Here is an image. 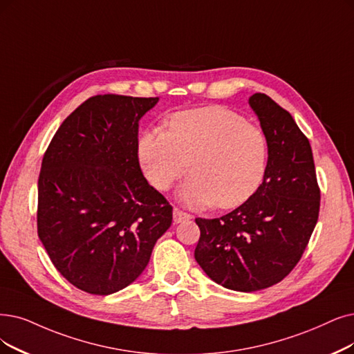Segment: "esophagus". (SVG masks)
Here are the masks:
<instances>
[{"instance_id": "esophagus-1", "label": "esophagus", "mask_w": 354, "mask_h": 354, "mask_svg": "<svg viewBox=\"0 0 354 354\" xmlns=\"http://www.w3.org/2000/svg\"><path fill=\"white\" fill-rule=\"evenodd\" d=\"M190 218H192L190 214H186V212H183V210L174 207V210H173V221H174V223H180V222L187 221Z\"/></svg>"}]
</instances>
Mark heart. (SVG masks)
<instances>
[{
  "mask_svg": "<svg viewBox=\"0 0 354 354\" xmlns=\"http://www.w3.org/2000/svg\"><path fill=\"white\" fill-rule=\"evenodd\" d=\"M138 158L151 185L168 190L187 171L180 190L190 206L230 209L244 203L264 176L267 140L260 128L222 106L173 113L167 131L151 128L138 138Z\"/></svg>",
  "mask_w": 354,
  "mask_h": 354,
  "instance_id": "1",
  "label": "heart"
}]
</instances>
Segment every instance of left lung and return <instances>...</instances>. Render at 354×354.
<instances>
[{
    "mask_svg": "<svg viewBox=\"0 0 354 354\" xmlns=\"http://www.w3.org/2000/svg\"><path fill=\"white\" fill-rule=\"evenodd\" d=\"M267 140L263 183L248 201L201 228L194 259L215 283L256 292L283 280L298 264L319 214L313 149L290 113L270 97L248 98Z\"/></svg>",
    "mask_w": 354,
    "mask_h": 354,
    "instance_id": "left-lung-1",
    "label": "left lung"
}]
</instances>
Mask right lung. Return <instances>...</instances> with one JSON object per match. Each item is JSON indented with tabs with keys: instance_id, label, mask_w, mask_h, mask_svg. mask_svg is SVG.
Instances as JSON below:
<instances>
[{
	"instance_id": "right-lung-1",
	"label": "right lung",
	"mask_w": 354,
	"mask_h": 354,
	"mask_svg": "<svg viewBox=\"0 0 354 354\" xmlns=\"http://www.w3.org/2000/svg\"><path fill=\"white\" fill-rule=\"evenodd\" d=\"M158 97L94 95L62 122L37 183V234L71 285L110 295L135 281L173 207L138 160L139 120Z\"/></svg>"
}]
</instances>
